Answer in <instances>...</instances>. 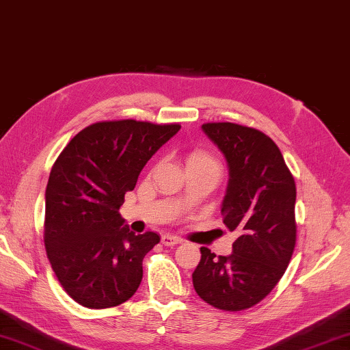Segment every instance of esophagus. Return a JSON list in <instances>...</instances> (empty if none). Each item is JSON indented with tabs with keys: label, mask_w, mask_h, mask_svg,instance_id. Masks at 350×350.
<instances>
[{
	"label": "esophagus",
	"mask_w": 350,
	"mask_h": 350,
	"mask_svg": "<svg viewBox=\"0 0 350 350\" xmlns=\"http://www.w3.org/2000/svg\"><path fill=\"white\" fill-rule=\"evenodd\" d=\"M161 241H162V245H165V246H174L177 243H180L182 240L179 237L173 236V234H162Z\"/></svg>",
	"instance_id": "esophagus-1"
}]
</instances>
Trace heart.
Returning <instances> with one entry per match:
<instances>
[{"instance_id": "1", "label": "heart", "mask_w": 350, "mask_h": 350, "mask_svg": "<svg viewBox=\"0 0 350 350\" xmlns=\"http://www.w3.org/2000/svg\"><path fill=\"white\" fill-rule=\"evenodd\" d=\"M191 165H202V167H211L219 170V163L215 162V159L206 153H202V151H196V153L188 157L187 167H191Z\"/></svg>"}]
</instances>
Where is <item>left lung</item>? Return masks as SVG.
Returning <instances> with one entry per match:
<instances>
[{
	"label": "left lung",
	"mask_w": 350,
	"mask_h": 350,
	"mask_svg": "<svg viewBox=\"0 0 350 350\" xmlns=\"http://www.w3.org/2000/svg\"><path fill=\"white\" fill-rule=\"evenodd\" d=\"M202 130L226 159L221 215L237 239L230 256L200 247L193 284L203 301L237 312L262 301L288 268L297 240L295 182L265 133L232 122L203 124Z\"/></svg>",
	"instance_id": "1"
}]
</instances>
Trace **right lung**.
I'll use <instances>...</instances> for the list:
<instances>
[{
	"label": "right lung",
	"mask_w": 350,
	"mask_h": 350,
	"mask_svg": "<svg viewBox=\"0 0 350 350\" xmlns=\"http://www.w3.org/2000/svg\"><path fill=\"white\" fill-rule=\"evenodd\" d=\"M179 130V124L104 120L79 131L56 159L46 188L44 245L76 303L113 308L137 291L142 260L161 237L136 236L119 208L151 156Z\"/></svg>",
	"instance_id": "right-lung-1"
}]
</instances>
